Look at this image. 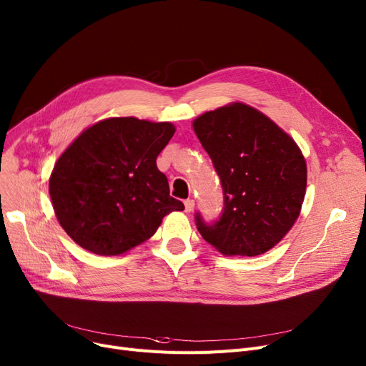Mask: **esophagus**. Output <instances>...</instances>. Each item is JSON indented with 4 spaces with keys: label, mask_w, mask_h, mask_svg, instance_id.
<instances>
[{
    "label": "esophagus",
    "mask_w": 366,
    "mask_h": 366,
    "mask_svg": "<svg viewBox=\"0 0 366 366\" xmlns=\"http://www.w3.org/2000/svg\"><path fill=\"white\" fill-rule=\"evenodd\" d=\"M194 207H195V201L194 199H186L184 201V212L186 213H191L194 210Z\"/></svg>",
    "instance_id": "obj_1"
}]
</instances>
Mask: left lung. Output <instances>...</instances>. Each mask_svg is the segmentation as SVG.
Segmentation results:
<instances>
[{
  "label": "left lung",
  "mask_w": 366,
  "mask_h": 366,
  "mask_svg": "<svg viewBox=\"0 0 366 366\" xmlns=\"http://www.w3.org/2000/svg\"><path fill=\"white\" fill-rule=\"evenodd\" d=\"M194 130L224 191L214 222L195 213L202 239L225 255L267 252L293 227L305 198L306 164L296 142L243 104L202 114Z\"/></svg>",
  "instance_id": "1"
}]
</instances>
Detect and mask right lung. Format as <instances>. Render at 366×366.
<instances>
[{
    "label": "right lung",
    "instance_id": "add662e5",
    "mask_svg": "<svg viewBox=\"0 0 366 366\" xmlns=\"http://www.w3.org/2000/svg\"><path fill=\"white\" fill-rule=\"evenodd\" d=\"M175 132L135 117L99 122L54 167L49 194L58 222L84 249L119 255L150 239L164 216L184 209L156 165Z\"/></svg>",
    "mask_w": 366,
    "mask_h": 366
}]
</instances>
